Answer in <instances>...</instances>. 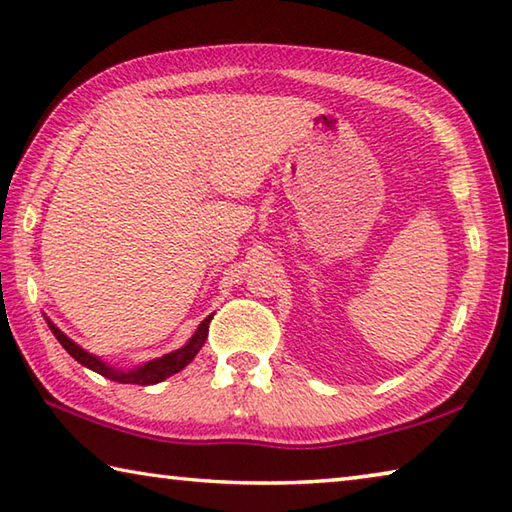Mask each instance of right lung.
I'll return each mask as SVG.
<instances>
[{
	"label": "right lung",
	"instance_id": "add662e5",
	"mask_svg": "<svg viewBox=\"0 0 512 512\" xmlns=\"http://www.w3.org/2000/svg\"><path fill=\"white\" fill-rule=\"evenodd\" d=\"M210 320L212 316H207L201 325H198L196 334L189 339V343L185 345V348H180L176 352L171 354H164V357L160 359H153L146 363V366L137 368V370H131V372H121V370H115L110 368L103 363L99 357H94V354L85 352L83 348H79L74 341H69L67 336L60 332V329L56 325L49 323V329L54 332V336L58 339V343L63 345V348L72 354V357L83 363L85 368H90L94 372H99V375H103L106 379H112V381H119V384H140V386H149V384H158V381L167 379L171 375H176L178 370H183L189 361H192L196 357V352L203 348V343L207 339V332H210Z\"/></svg>",
	"mask_w": 512,
	"mask_h": 512
}]
</instances>
